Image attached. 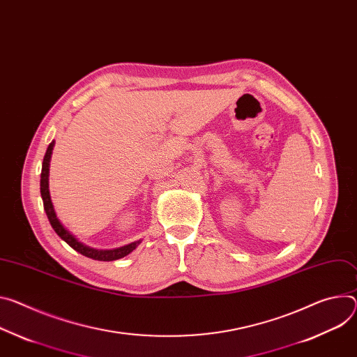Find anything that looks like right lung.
<instances>
[{
	"label": "right lung",
	"mask_w": 357,
	"mask_h": 357,
	"mask_svg": "<svg viewBox=\"0 0 357 357\" xmlns=\"http://www.w3.org/2000/svg\"><path fill=\"white\" fill-rule=\"evenodd\" d=\"M52 148H54V142H51L47 148V152H45V156H44V160H43V169H41V197H43V202H44V209H45V213L48 216V220L52 226V229L56 232V235L62 239L66 241L73 249H75L77 252H79L81 255L86 256V257H91V259H95V261H104V262H109V261H116V259H121L126 255L131 253L139 243L141 241L138 242H132L129 245H125L122 248H118V249H112V250H98V249H92L89 246H85L84 243L78 242V239L71 235L63 226L61 225V222L58 220L56 215H55V211H54V206H52V202H51V197H50V189H48V175H50V159H51V153H52Z\"/></svg>",
	"instance_id": "right-lung-1"
}]
</instances>
